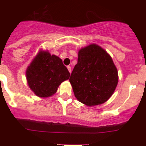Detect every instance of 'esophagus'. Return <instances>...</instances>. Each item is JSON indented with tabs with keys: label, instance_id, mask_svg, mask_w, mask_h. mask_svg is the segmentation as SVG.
<instances>
[{
	"label": "esophagus",
	"instance_id": "34e87169",
	"mask_svg": "<svg viewBox=\"0 0 146 146\" xmlns=\"http://www.w3.org/2000/svg\"><path fill=\"white\" fill-rule=\"evenodd\" d=\"M67 68H68V71L70 72V73H71V67H70V66H68Z\"/></svg>",
	"mask_w": 146,
	"mask_h": 146
}]
</instances>
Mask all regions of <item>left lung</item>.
I'll return each instance as SVG.
<instances>
[{
  "label": "left lung",
  "instance_id": "8db88e82",
  "mask_svg": "<svg viewBox=\"0 0 146 146\" xmlns=\"http://www.w3.org/2000/svg\"><path fill=\"white\" fill-rule=\"evenodd\" d=\"M118 71L110 54L100 46L80 48L69 79L75 97L87 106L107 102L118 84Z\"/></svg>",
  "mask_w": 146,
  "mask_h": 146
}]
</instances>
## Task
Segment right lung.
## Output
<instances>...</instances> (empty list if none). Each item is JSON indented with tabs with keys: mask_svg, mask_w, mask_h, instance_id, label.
<instances>
[{
	"mask_svg": "<svg viewBox=\"0 0 146 146\" xmlns=\"http://www.w3.org/2000/svg\"><path fill=\"white\" fill-rule=\"evenodd\" d=\"M70 73L59 57L40 50L26 70L29 88L39 98H48L56 92Z\"/></svg>",
	"mask_w": 146,
	"mask_h": 146,
	"instance_id": "right-lung-1",
	"label": "right lung"
}]
</instances>
